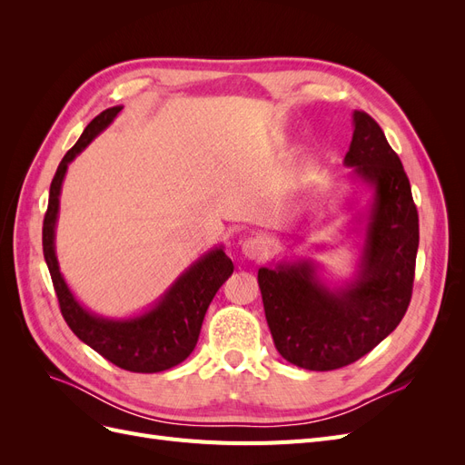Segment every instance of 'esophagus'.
I'll return each instance as SVG.
<instances>
[{
    "label": "esophagus",
    "instance_id": "obj_1",
    "mask_svg": "<svg viewBox=\"0 0 465 465\" xmlns=\"http://www.w3.org/2000/svg\"><path fill=\"white\" fill-rule=\"evenodd\" d=\"M267 254V242L262 236H250L242 242V256L248 260H258Z\"/></svg>",
    "mask_w": 465,
    "mask_h": 465
}]
</instances>
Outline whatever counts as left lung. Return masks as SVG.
<instances>
[{"mask_svg":"<svg viewBox=\"0 0 465 465\" xmlns=\"http://www.w3.org/2000/svg\"><path fill=\"white\" fill-rule=\"evenodd\" d=\"M367 205L345 202V236L359 242L355 272L323 277L314 258H283L258 270L267 326L279 355L306 371H333L367 355L398 328L411 301L419 217L410 180L382 128L353 112V139L343 159ZM302 215L297 231H304ZM291 236V234H289ZM299 236V234H294Z\"/></svg>","mask_w":465,"mask_h":465,"instance_id":"8db88e82","label":"left lung"}]
</instances>
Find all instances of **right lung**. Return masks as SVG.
I'll return each instance as SVG.
<instances>
[{
    "label": "right lung",
    "mask_w": 465,
    "mask_h": 465,
    "mask_svg": "<svg viewBox=\"0 0 465 465\" xmlns=\"http://www.w3.org/2000/svg\"><path fill=\"white\" fill-rule=\"evenodd\" d=\"M122 108L112 106L101 112L81 134L79 142L65 153L50 184L48 211L42 227V248L62 314L79 340L124 371L145 374L163 372L176 367L192 353L211 301L234 270L231 258L224 254V246L219 244L207 250L145 311L124 318L94 314L83 306L65 283L55 254V224H58L60 195L67 166L116 120Z\"/></svg>",
    "instance_id": "1"
}]
</instances>
